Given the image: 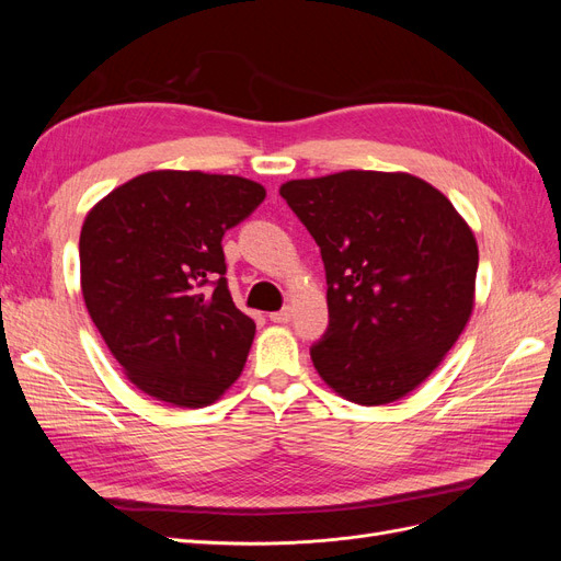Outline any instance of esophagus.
Segmentation results:
<instances>
[{"label":"esophagus","mask_w":561,"mask_h":561,"mask_svg":"<svg viewBox=\"0 0 561 561\" xmlns=\"http://www.w3.org/2000/svg\"><path fill=\"white\" fill-rule=\"evenodd\" d=\"M290 318H293V309L290 307H285V309H280V311H274V313H268V320L271 322H290Z\"/></svg>","instance_id":"obj_1"}]
</instances>
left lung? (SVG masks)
I'll list each match as a JSON object with an SVG mask.
<instances>
[{
  "label": "left lung",
  "mask_w": 561,
  "mask_h": 561,
  "mask_svg": "<svg viewBox=\"0 0 561 561\" xmlns=\"http://www.w3.org/2000/svg\"><path fill=\"white\" fill-rule=\"evenodd\" d=\"M280 196L320 248L330 325L311 360L358 404L404 398L443 363L474 304L478 243L451 201L410 173L290 180Z\"/></svg>",
  "instance_id": "obj_1"
}]
</instances>
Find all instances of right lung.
Listing matches in <instances>:
<instances>
[{"mask_svg":"<svg viewBox=\"0 0 561 561\" xmlns=\"http://www.w3.org/2000/svg\"><path fill=\"white\" fill-rule=\"evenodd\" d=\"M264 196L239 175L151 171L87 215L83 301L142 393L196 410L241 377L254 320L229 295L222 236Z\"/></svg>","mask_w":561,"mask_h":561,"instance_id":"obj_1","label":"right lung"}]
</instances>
